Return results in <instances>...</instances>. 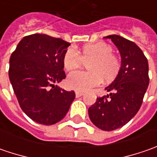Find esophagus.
I'll return each instance as SVG.
<instances>
[{"label": "esophagus", "mask_w": 157, "mask_h": 157, "mask_svg": "<svg viewBox=\"0 0 157 157\" xmlns=\"http://www.w3.org/2000/svg\"><path fill=\"white\" fill-rule=\"evenodd\" d=\"M75 94L77 98H79V97H81L82 95H83V93H80V92H78V91H77L75 93Z\"/></svg>", "instance_id": "1"}]
</instances>
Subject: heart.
I'll use <instances>...</instances> for the list:
<instances>
[{
  "mask_svg": "<svg viewBox=\"0 0 157 157\" xmlns=\"http://www.w3.org/2000/svg\"><path fill=\"white\" fill-rule=\"evenodd\" d=\"M113 48L105 42L85 45L81 54L75 47H69L63 56V66L66 71L77 69L85 63L89 71H76L68 75L67 86L77 91H87L106 81L113 79L120 71L121 61L113 53Z\"/></svg>",
  "mask_w": 157,
  "mask_h": 157,
  "instance_id": "b5f03b06",
  "label": "heart"
}]
</instances>
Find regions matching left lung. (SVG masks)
Here are the masks:
<instances>
[{
  "instance_id": "8db88e82",
  "label": "left lung",
  "mask_w": 157,
  "mask_h": 157,
  "mask_svg": "<svg viewBox=\"0 0 157 157\" xmlns=\"http://www.w3.org/2000/svg\"><path fill=\"white\" fill-rule=\"evenodd\" d=\"M116 45L121 65L116 78L105 87L110 95L97 98L88 109L90 120L100 129L112 131L123 127L139 111L148 86V63L142 51L132 41L117 35L105 36Z\"/></svg>"
}]
</instances>
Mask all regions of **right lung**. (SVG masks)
Instances as JSON below:
<instances>
[{
    "instance_id": "right-lung-1",
    "label": "right lung",
    "mask_w": 157,
    "mask_h": 157,
    "mask_svg": "<svg viewBox=\"0 0 157 157\" xmlns=\"http://www.w3.org/2000/svg\"><path fill=\"white\" fill-rule=\"evenodd\" d=\"M71 44L44 34L20 41L9 59V76L21 110L34 121L52 125L60 121L75 99L54 83L65 78L63 56Z\"/></svg>"
}]
</instances>
